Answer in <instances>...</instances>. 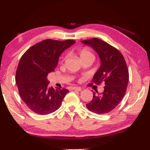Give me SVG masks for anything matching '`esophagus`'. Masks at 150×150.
I'll use <instances>...</instances> for the list:
<instances>
[{"label": "esophagus", "mask_w": 150, "mask_h": 150, "mask_svg": "<svg viewBox=\"0 0 150 150\" xmlns=\"http://www.w3.org/2000/svg\"><path fill=\"white\" fill-rule=\"evenodd\" d=\"M72 90L77 91H81L82 89H81V87H72Z\"/></svg>", "instance_id": "esophagus-1"}]
</instances>
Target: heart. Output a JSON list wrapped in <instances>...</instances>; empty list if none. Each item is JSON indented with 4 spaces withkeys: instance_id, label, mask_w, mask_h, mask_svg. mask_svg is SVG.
Masks as SVG:
<instances>
[{
    "instance_id": "b5f03b06",
    "label": "heart",
    "mask_w": 150,
    "mask_h": 150,
    "mask_svg": "<svg viewBox=\"0 0 150 150\" xmlns=\"http://www.w3.org/2000/svg\"><path fill=\"white\" fill-rule=\"evenodd\" d=\"M79 55L81 59L85 57L90 56V55H93V53L91 52V50L87 47H84V48H83L82 50H81L79 52Z\"/></svg>"
}]
</instances>
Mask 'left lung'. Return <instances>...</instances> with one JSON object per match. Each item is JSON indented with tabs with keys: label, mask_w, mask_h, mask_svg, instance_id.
Wrapping results in <instances>:
<instances>
[{
	"label": "left lung",
	"mask_w": 150,
	"mask_h": 150,
	"mask_svg": "<svg viewBox=\"0 0 150 150\" xmlns=\"http://www.w3.org/2000/svg\"><path fill=\"white\" fill-rule=\"evenodd\" d=\"M81 42L93 47L99 55L101 65L93 82L105 85L103 92H93L92 100L86 106L96 114L108 113L120 103L126 92L129 73L126 61L116 48L100 39L93 38Z\"/></svg>",
	"instance_id": "left-lung-1"
}]
</instances>
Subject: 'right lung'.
Instances as JSON below:
<instances>
[{
	"instance_id": "obj_1",
	"label": "right lung",
	"mask_w": 150,
	"mask_h": 150,
	"mask_svg": "<svg viewBox=\"0 0 150 150\" xmlns=\"http://www.w3.org/2000/svg\"><path fill=\"white\" fill-rule=\"evenodd\" d=\"M75 42L72 40H43L20 58L15 80L20 97L34 112L45 115L60 107L69 91L49 87L47 76L56 68L61 54Z\"/></svg>"
}]
</instances>
